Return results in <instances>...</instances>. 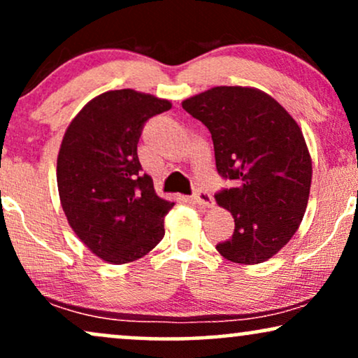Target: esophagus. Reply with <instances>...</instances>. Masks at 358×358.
I'll list each match as a JSON object with an SVG mask.
<instances>
[{
	"mask_svg": "<svg viewBox=\"0 0 358 358\" xmlns=\"http://www.w3.org/2000/svg\"><path fill=\"white\" fill-rule=\"evenodd\" d=\"M192 200L194 203H198V205L203 206V208H211L213 205H215V201H213L211 194L208 192H203V189H200V192H196L193 194Z\"/></svg>",
	"mask_w": 358,
	"mask_h": 358,
	"instance_id": "obj_1",
	"label": "esophagus"
}]
</instances>
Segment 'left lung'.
Masks as SVG:
<instances>
[{
    "label": "left lung",
    "mask_w": 358,
    "mask_h": 358,
    "mask_svg": "<svg viewBox=\"0 0 358 358\" xmlns=\"http://www.w3.org/2000/svg\"><path fill=\"white\" fill-rule=\"evenodd\" d=\"M182 106L210 130L218 173L236 182L216 194L234 218L233 236L216 250L238 264L271 259L299 229L309 201L312 158L301 127L256 87L220 85Z\"/></svg>",
    "instance_id": "obj_1"
}]
</instances>
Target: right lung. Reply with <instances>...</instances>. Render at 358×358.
<instances>
[{
    "instance_id": "add662e5",
    "label": "right lung",
    "mask_w": 358,
    "mask_h": 358,
    "mask_svg": "<svg viewBox=\"0 0 358 358\" xmlns=\"http://www.w3.org/2000/svg\"><path fill=\"white\" fill-rule=\"evenodd\" d=\"M171 102L134 89L107 90L71 120L57 155V189L67 223L102 261L127 264L165 234L175 203L160 198L143 173L137 143L150 117Z\"/></svg>"
}]
</instances>
